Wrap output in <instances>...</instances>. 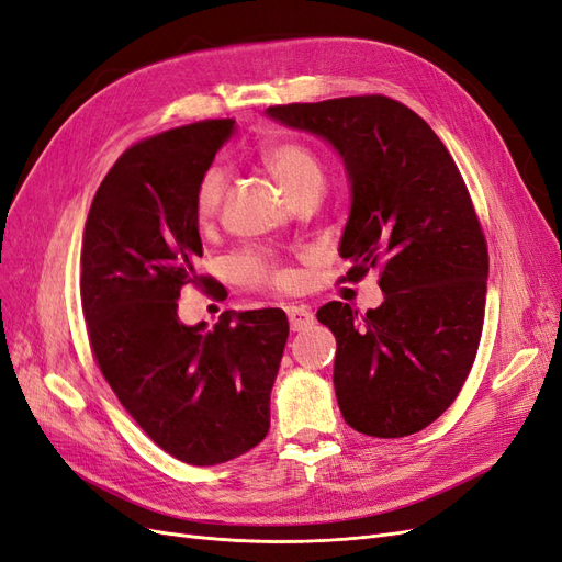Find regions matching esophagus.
<instances>
[{
    "label": "esophagus",
    "mask_w": 562,
    "mask_h": 562,
    "mask_svg": "<svg viewBox=\"0 0 562 562\" xmlns=\"http://www.w3.org/2000/svg\"><path fill=\"white\" fill-rule=\"evenodd\" d=\"M288 321H291V328L293 330H304L314 326V314L307 307H297V304H291V307H285Z\"/></svg>",
    "instance_id": "34e87169"
}]
</instances>
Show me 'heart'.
I'll return each instance as SVG.
<instances>
[{"instance_id":"1","label":"heart","mask_w":562,"mask_h":562,"mask_svg":"<svg viewBox=\"0 0 562 562\" xmlns=\"http://www.w3.org/2000/svg\"><path fill=\"white\" fill-rule=\"evenodd\" d=\"M265 161L293 199L307 190H323V184H326V168H323L316 151L302 143L285 140L269 147ZM225 190L227 171L220 164H211L199 176L194 187V213L201 225H209L217 215ZM229 271L246 288H285L291 283V271L279 262L277 255L265 248H246L236 252L229 260Z\"/></svg>"}]
</instances>
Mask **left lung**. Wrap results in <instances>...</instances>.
I'll return each instance as SVG.
<instances>
[{"mask_svg":"<svg viewBox=\"0 0 562 562\" xmlns=\"http://www.w3.org/2000/svg\"><path fill=\"white\" fill-rule=\"evenodd\" d=\"M277 122L326 138L345 161L351 213L342 281L380 269L384 302L359 314L328 302L316 318L337 339L335 394L351 429L422 431L462 391L479 351L487 244L462 173L431 126L386 95L274 105Z\"/></svg>","mask_w":562,"mask_h":562,"instance_id":"1","label":"left lung"}]
</instances>
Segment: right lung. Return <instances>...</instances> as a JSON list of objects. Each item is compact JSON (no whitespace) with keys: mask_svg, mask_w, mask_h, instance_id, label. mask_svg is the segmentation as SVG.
I'll use <instances>...</instances> for the list:
<instances>
[{"mask_svg":"<svg viewBox=\"0 0 562 562\" xmlns=\"http://www.w3.org/2000/svg\"><path fill=\"white\" fill-rule=\"evenodd\" d=\"M234 131L206 119L131 145L100 182L83 227L81 310L93 359L114 396L180 462L213 467L269 431L288 318L281 310L225 312L211 330L184 326V285L203 255L194 187Z\"/></svg>","mask_w":562,"mask_h":562,"instance_id":"right-lung-1","label":"right lung"}]
</instances>
